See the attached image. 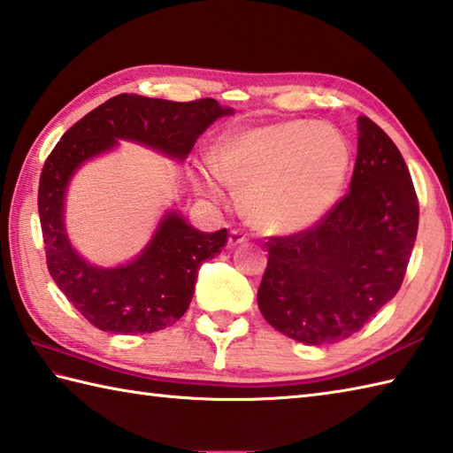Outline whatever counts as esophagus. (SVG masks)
<instances>
[{"label":"esophagus","instance_id":"34e87169","mask_svg":"<svg viewBox=\"0 0 453 453\" xmlns=\"http://www.w3.org/2000/svg\"><path fill=\"white\" fill-rule=\"evenodd\" d=\"M243 243H247V235L243 232H239V229H234V232L229 234L227 245L229 247H237V245H243Z\"/></svg>","mask_w":453,"mask_h":453}]
</instances>
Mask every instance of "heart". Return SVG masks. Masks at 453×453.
Listing matches in <instances>:
<instances>
[{
    "mask_svg": "<svg viewBox=\"0 0 453 453\" xmlns=\"http://www.w3.org/2000/svg\"><path fill=\"white\" fill-rule=\"evenodd\" d=\"M216 173L243 196L255 227L296 234L320 221L338 202L351 166V147L332 126L280 121L234 131L214 150ZM200 190L224 196L214 173L200 176Z\"/></svg>",
    "mask_w": 453,
    "mask_h": 453,
    "instance_id": "obj_1",
    "label": "heart"
}]
</instances>
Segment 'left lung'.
Returning a JSON list of instances; mask_svg holds the SVG:
<instances>
[{"mask_svg":"<svg viewBox=\"0 0 453 453\" xmlns=\"http://www.w3.org/2000/svg\"><path fill=\"white\" fill-rule=\"evenodd\" d=\"M349 192L304 232L271 237L257 304L274 330L308 345L359 332L403 285L418 232V198L401 150L357 121Z\"/></svg>","mask_w":453,"mask_h":453,"instance_id":"left-lung-1","label":"left lung"}]
</instances>
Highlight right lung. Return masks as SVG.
<instances>
[{"label":"right lung","instance_id":"obj_1","mask_svg":"<svg viewBox=\"0 0 453 453\" xmlns=\"http://www.w3.org/2000/svg\"><path fill=\"white\" fill-rule=\"evenodd\" d=\"M234 113L211 97L171 102L119 94L76 121L44 161L39 218L47 267L57 287L97 330L150 334L180 320L190 306L198 269L227 243V229L198 232L168 211L135 259L104 269L84 261L65 227V194L73 174L92 157L135 141L184 161L196 139L221 115Z\"/></svg>","mask_w":453,"mask_h":453}]
</instances>
